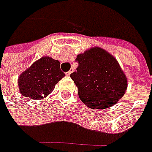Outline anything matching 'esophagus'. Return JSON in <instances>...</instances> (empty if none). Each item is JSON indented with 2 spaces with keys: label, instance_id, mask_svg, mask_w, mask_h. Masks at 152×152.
I'll return each instance as SVG.
<instances>
[{
  "label": "esophagus",
  "instance_id": "esophagus-1",
  "mask_svg": "<svg viewBox=\"0 0 152 152\" xmlns=\"http://www.w3.org/2000/svg\"><path fill=\"white\" fill-rule=\"evenodd\" d=\"M72 73H73V69H71V70H69L68 72H67V73H66V75H67V76H69Z\"/></svg>",
  "mask_w": 152,
  "mask_h": 152
}]
</instances>
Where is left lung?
<instances>
[{
    "label": "left lung",
    "instance_id": "obj_1",
    "mask_svg": "<svg viewBox=\"0 0 152 152\" xmlns=\"http://www.w3.org/2000/svg\"><path fill=\"white\" fill-rule=\"evenodd\" d=\"M76 61L79 67L70 77L78 87L80 100L88 107H110L124 96L128 81L113 56L93 47L77 56Z\"/></svg>",
    "mask_w": 152,
    "mask_h": 152
}]
</instances>
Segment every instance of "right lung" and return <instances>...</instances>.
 Returning a JSON list of instances; mask_svg holds the SVG:
<instances>
[{"mask_svg": "<svg viewBox=\"0 0 152 152\" xmlns=\"http://www.w3.org/2000/svg\"><path fill=\"white\" fill-rule=\"evenodd\" d=\"M64 76L60 61L50 56H43L21 73L18 82L19 91L23 96L33 100L43 99L50 95Z\"/></svg>", "mask_w": 152, "mask_h": 152, "instance_id": "obj_1", "label": "right lung"}]
</instances>
